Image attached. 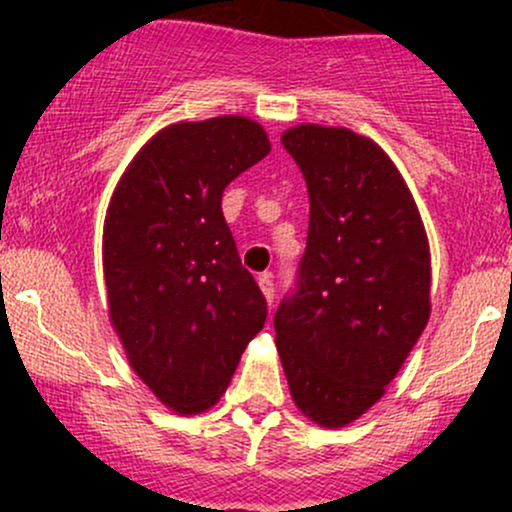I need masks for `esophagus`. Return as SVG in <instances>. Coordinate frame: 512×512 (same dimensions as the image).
I'll list each match as a JSON object with an SVG mask.
<instances>
[{
  "label": "esophagus",
  "instance_id": "esophagus-1",
  "mask_svg": "<svg viewBox=\"0 0 512 512\" xmlns=\"http://www.w3.org/2000/svg\"><path fill=\"white\" fill-rule=\"evenodd\" d=\"M257 284H260V289L264 293V298H267V303L272 305L274 303V281H272V276L262 274L260 279H257Z\"/></svg>",
  "mask_w": 512,
  "mask_h": 512
}]
</instances>
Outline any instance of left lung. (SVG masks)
I'll return each mask as SVG.
<instances>
[{"instance_id": "obj_1", "label": "left lung", "mask_w": 512, "mask_h": 512, "mask_svg": "<svg viewBox=\"0 0 512 512\" xmlns=\"http://www.w3.org/2000/svg\"><path fill=\"white\" fill-rule=\"evenodd\" d=\"M281 144L310 197L298 291L274 315L296 407L322 428L385 395L431 317V250L392 158L346 127L305 122Z\"/></svg>"}]
</instances>
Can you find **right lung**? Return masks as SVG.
<instances>
[{
	"label": "right lung",
	"instance_id": "right-lung-1",
	"mask_svg": "<svg viewBox=\"0 0 512 512\" xmlns=\"http://www.w3.org/2000/svg\"><path fill=\"white\" fill-rule=\"evenodd\" d=\"M269 151L267 132L250 117L175 122L137 151L110 197V325L134 373L175 414H202L219 402L267 320L221 195Z\"/></svg>",
	"mask_w": 512,
	"mask_h": 512
}]
</instances>
